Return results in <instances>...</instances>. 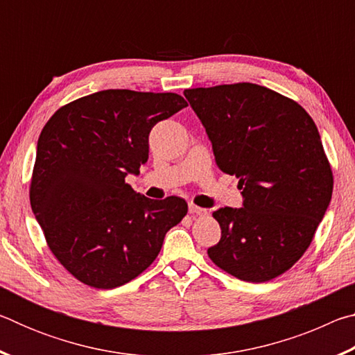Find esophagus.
Returning a JSON list of instances; mask_svg holds the SVG:
<instances>
[{"instance_id": "obj_1", "label": "esophagus", "mask_w": 355, "mask_h": 355, "mask_svg": "<svg viewBox=\"0 0 355 355\" xmlns=\"http://www.w3.org/2000/svg\"><path fill=\"white\" fill-rule=\"evenodd\" d=\"M189 213L194 214V216H207L208 214L205 208L197 207V205H194V203H189Z\"/></svg>"}]
</instances>
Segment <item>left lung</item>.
<instances>
[{
    "instance_id": "left-lung-1",
    "label": "left lung",
    "mask_w": 355,
    "mask_h": 355,
    "mask_svg": "<svg viewBox=\"0 0 355 355\" xmlns=\"http://www.w3.org/2000/svg\"><path fill=\"white\" fill-rule=\"evenodd\" d=\"M222 172L239 178L241 208H219L211 261L244 282L272 280L304 252L332 199L321 136L291 98L252 83L186 89Z\"/></svg>"
}]
</instances>
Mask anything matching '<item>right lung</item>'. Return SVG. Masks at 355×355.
I'll return each instance as SVG.
<instances>
[{
  "label": "right lung",
  "instance_id": "right-lung-1",
  "mask_svg": "<svg viewBox=\"0 0 355 355\" xmlns=\"http://www.w3.org/2000/svg\"><path fill=\"white\" fill-rule=\"evenodd\" d=\"M186 106L172 92L107 89L59 107L42 130L31 208L53 255L83 284H128L188 213L180 197L147 199L125 183L147 163L152 128Z\"/></svg>",
  "mask_w": 355,
  "mask_h": 355
}]
</instances>
